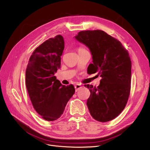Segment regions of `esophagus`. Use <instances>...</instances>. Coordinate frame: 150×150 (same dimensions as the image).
I'll use <instances>...</instances> for the list:
<instances>
[{"label": "esophagus", "instance_id": "34e87169", "mask_svg": "<svg viewBox=\"0 0 150 150\" xmlns=\"http://www.w3.org/2000/svg\"><path fill=\"white\" fill-rule=\"evenodd\" d=\"M82 88V86L80 85V84H76L75 86V91L77 92L78 90H79L80 88Z\"/></svg>", "mask_w": 150, "mask_h": 150}]
</instances>
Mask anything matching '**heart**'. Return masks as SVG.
<instances>
[{
    "mask_svg": "<svg viewBox=\"0 0 150 150\" xmlns=\"http://www.w3.org/2000/svg\"><path fill=\"white\" fill-rule=\"evenodd\" d=\"M83 50H84V49H82V48H80L79 49H78V52L83 51Z\"/></svg>",
    "mask_w": 150,
    "mask_h": 150,
    "instance_id": "1",
    "label": "heart"
}]
</instances>
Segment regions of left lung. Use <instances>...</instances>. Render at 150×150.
<instances>
[{"label":"left lung","mask_w":150,"mask_h":150,"mask_svg":"<svg viewBox=\"0 0 150 150\" xmlns=\"http://www.w3.org/2000/svg\"><path fill=\"white\" fill-rule=\"evenodd\" d=\"M75 38L91 53L90 74L97 72L101 77L97 88L84 85L91 92L87 100L89 112L98 122L112 120L122 112L129 96L131 62L128 52L119 41L102 30L80 31Z\"/></svg>","instance_id":"obj_1"}]
</instances>
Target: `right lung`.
Segmentation results:
<instances>
[{"mask_svg":"<svg viewBox=\"0 0 150 150\" xmlns=\"http://www.w3.org/2000/svg\"><path fill=\"white\" fill-rule=\"evenodd\" d=\"M64 49L62 36L50 38L35 49L25 72L27 91L36 111L47 121L58 119L75 93L74 86H64L54 73L61 67Z\"/></svg>","mask_w":150,"mask_h":150,"instance_id":"add662e5","label":"right lung"}]
</instances>
